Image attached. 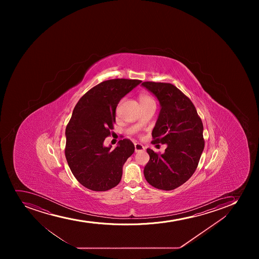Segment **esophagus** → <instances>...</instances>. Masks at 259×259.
<instances>
[{"instance_id": "obj_1", "label": "esophagus", "mask_w": 259, "mask_h": 259, "mask_svg": "<svg viewBox=\"0 0 259 259\" xmlns=\"http://www.w3.org/2000/svg\"><path fill=\"white\" fill-rule=\"evenodd\" d=\"M134 147H135V152L142 151L144 150V147L140 144H134Z\"/></svg>"}]
</instances>
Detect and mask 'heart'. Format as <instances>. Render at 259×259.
I'll return each instance as SVG.
<instances>
[{
	"label": "heart",
	"mask_w": 259,
	"mask_h": 259,
	"mask_svg": "<svg viewBox=\"0 0 259 259\" xmlns=\"http://www.w3.org/2000/svg\"><path fill=\"white\" fill-rule=\"evenodd\" d=\"M139 103H140L141 106H145V105L155 104V101L150 95H147V94H142L139 96Z\"/></svg>",
	"instance_id": "heart-1"
}]
</instances>
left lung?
Returning a JSON list of instances; mask_svg holds the SVG:
<instances>
[{"label": "left lung", "instance_id": "8db88e82", "mask_svg": "<svg viewBox=\"0 0 259 259\" xmlns=\"http://www.w3.org/2000/svg\"><path fill=\"white\" fill-rule=\"evenodd\" d=\"M160 104L152 132V144H165L164 154L147 149L149 161L144 167L147 182L158 189L170 191L184 184L197 169L204 149L203 125L187 95L168 82H144Z\"/></svg>", "mask_w": 259, "mask_h": 259}]
</instances>
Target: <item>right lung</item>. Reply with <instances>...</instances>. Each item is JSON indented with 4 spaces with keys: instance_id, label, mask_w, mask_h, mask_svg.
<instances>
[{
    "instance_id": "obj_1",
    "label": "right lung",
    "mask_w": 259,
    "mask_h": 259,
    "mask_svg": "<svg viewBox=\"0 0 259 259\" xmlns=\"http://www.w3.org/2000/svg\"><path fill=\"white\" fill-rule=\"evenodd\" d=\"M141 80H107L80 98L66 128L65 155L75 178L88 189L105 192L119 184L123 164L134 154L129 139L118 143L115 149L104 146L115 122V109L121 98Z\"/></svg>"
}]
</instances>
